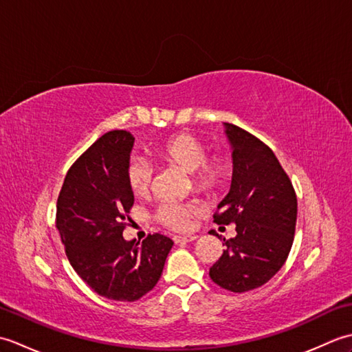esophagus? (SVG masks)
I'll return each instance as SVG.
<instances>
[{
    "label": "esophagus",
    "mask_w": 352,
    "mask_h": 352,
    "mask_svg": "<svg viewBox=\"0 0 352 352\" xmlns=\"http://www.w3.org/2000/svg\"><path fill=\"white\" fill-rule=\"evenodd\" d=\"M198 236H174V242L175 243H188L197 241Z\"/></svg>",
    "instance_id": "1"
}]
</instances>
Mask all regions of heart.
<instances>
[{"label":"heart","instance_id":"heart-1","mask_svg":"<svg viewBox=\"0 0 352 352\" xmlns=\"http://www.w3.org/2000/svg\"><path fill=\"white\" fill-rule=\"evenodd\" d=\"M208 149L203 140L192 134H177L155 148V154L184 172H189L198 192L214 193L227 186L230 164L221 155L207 157ZM126 182L136 197H146L153 188V169L146 163L133 160L126 169ZM198 207L192 203H164L155 212V219L164 227L186 231L192 227Z\"/></svg>","mask_w":352,"mask_h":352}]
</instances>
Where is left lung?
<instances>
[{
  "label": "left lung",
  "instance_id": "1",
  "mask_svg": "<svg viewBox=\"0 0 352 352\" xmlns=\"http://www.w3.org/2000/svg\"><path fill=\"white\" fill-rule=\"evenodd\" d=\"M233 149V178L228 195L213 214L218 226L236 223V237L226 241L210 278L222 289L242 294L263 286L280 271L294 243L296 193L272 149L223 122Z\"/></svg>",
  "mask_w": 352,
  "mask_h": 352
}]
</instances>
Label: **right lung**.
<instances>
[{"label": "right lung", "mask_w": 352, "mask_h": 352, "mask_svg": "<svg viewBox=\"0 0 352 352\" xmlns=\"http://www.w3.org/2000/svg\"><path fill=\"white\" fill-rule=\"evenodd\" d=\"M131 133L109 131L81 154L65 177L57 199L56 227L80 278L115 301H136L160 280L174 242L148 234L142 245L125 241L134 195L126 169Z\"/></svg>", "instance_id": "add662e5"}]
</instances>
